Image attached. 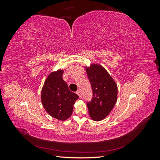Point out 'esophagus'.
I'll return each mask as SVG.
<instances>
[{
  "label": "esophagus",
  "mask_w": 160,
  "mask_h": 160,
  "mask_svg": "<svg viewBox=\"0 0 160 160\" xmlns=\"http://www.w3.org/2000/svg\"><path fill=\"white\" fill-rule=\"evenodd\" d=\"M77 94L79 95V98H81V97H82V94H81V91L80 90H78V91H77Z\"/></svg>",
  "instance_id": "1"
}]
</instances>
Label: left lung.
I'll return each instance as SVG.
<instances>
[{"label":"left lung","mask_w":160,"mask_h":160,"mask_svg":"<svg viewBox=\"0 0 160 160\" xmlns=\"http://www.w3.org/2000/svg\"><path fill=\"white\" fill-rule=\"evenodd\" d=\"M93 90V98L87 103L91 118L95 122L105 119L113 109L118 99V86L103 67L91 64L85 67Z\"/></svg>","instance_id":"obj_1"}]
</instances>
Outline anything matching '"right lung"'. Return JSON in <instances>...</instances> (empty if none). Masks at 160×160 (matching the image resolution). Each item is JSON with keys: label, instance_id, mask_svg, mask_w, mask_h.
<instances>
[{"label": "right lung", "instance_id": "add662e5", "mask_svg": "<svg viewBox=\"0 0 160 160\" xmlns=\"http://www.w3.org/2000/svg\"><path fill=\"white\" fill-rule=\"evenodd\" d=\"M63 71L51 72L41 91V102L47 112L61 121L68 119L73 111V105L79 96L71 92L62 79Z\"/></svg>", "mask_w": 160, "mask_h": 160}]
</instances>
